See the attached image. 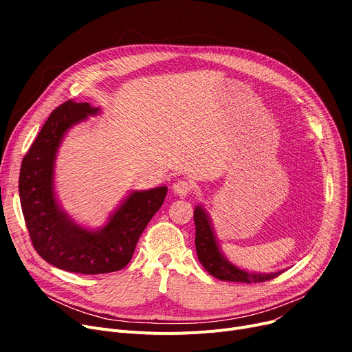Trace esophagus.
<instances>
[{
	"mask_svg": "<svg viewBox=\"0 0 352 352\" xmlns=\"http://www.w3.org/2000/svg\"><path fill=\"white\" fill-rule=\"evenodd\" d=\"M192 190V186L188 181H178L173 186V192L178 197H187Z\"/></svg>",
	"mask_w": 352,
	"mask_h": 352,
	"instance_id": "obj_1",
	"label": "esophagus"
}]
</instances>
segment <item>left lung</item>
Wrapping results in <instances>:
<instances>
[{"label": "left lung", "mask_w": 352, "mask_h": 352, "mask_svg": "<svg viewBox=\"0 0 352 352\" xmlns=\"http://www.w3.org/2000/svg\"><path fill=\"white\" fill-rule=\"evenodd\" d=\"M194 223H195V250L201 265L206 271L221 281L232 283H264L271 278H275L285 270L275 272H255L244 268H239L232 264L228 258L221 251L214 226L211 223V217L207 212L206 207L198 204L194 210Z\"/></svg>", "instance_id": "1"}]
</instances>
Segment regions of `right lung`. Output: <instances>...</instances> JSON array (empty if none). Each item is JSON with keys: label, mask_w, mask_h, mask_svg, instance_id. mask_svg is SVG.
Here are the masks:
<instances>
[{"label": "right lung", "mask_w": 352, "mask_h": 352, "mask_svg": "<svg viewBox=\"0 0 352 352\" xmlns=\"http://www.w3.org/2000/svg\"><path fill=\"white\" fill-rule=\"evenodd\" d=\"M102 113L88 102L67 101L55 108L25 154L18 191L34 248L64 271L107 274L122 270L133 258L138 238L161 208L165 186L128 192L100 228L77 223L55 191V161L69 129Z\"/></svg>", "instance_id": "add662e5"}]
</instances>
